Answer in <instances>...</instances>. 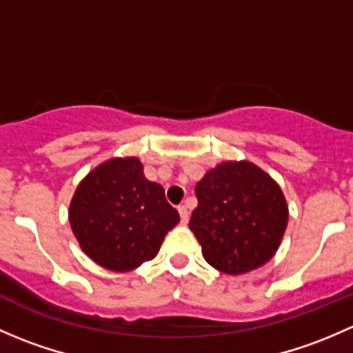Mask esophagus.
Segmentation results:
<instances>
[{
  "instance_id": "obj_1",
  "label": "esophagus",
  "mask_w": 353,
  "mask_h": 353,
  "mask_svg": "<svg viewBox=\"0 0 353 353\" xmlns=\"http://www.w3.org/2000/svg\"><path fill=\"white\" fill-rule=\"evenodd\" d=\"M179 215H181V222L183 223H188V220H190V212H188V208L184 205H181L179 208Z\"/></svg>"
}]
</instances>
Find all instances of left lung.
Wrapping results in <instances>:
<instances>
[{"instance_id": "8db88e82", "label": "left lung", "mask_w": 353, "mask_h": 353, "mask_svg": "<svg viewBox=\"0 0 353 353\" xmlns=\"http://www.w3.org/2000/svg\"><path fill=\"white\" fill-rule=\"evenodd\" d=\"M190 229L206 263L227 275L266 265L285 234L288 205L282 188L248 160H227L196 184Z\"/></svg>"}]
</instances>
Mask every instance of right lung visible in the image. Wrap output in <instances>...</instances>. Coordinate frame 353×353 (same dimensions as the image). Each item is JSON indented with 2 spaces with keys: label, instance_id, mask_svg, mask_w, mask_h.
<instances>
[{
  "label": "right lung",
  "instance_id": "obj_1",
  "mask_svg": "<svg viewBox=\"0 0 353 353\" xmlns=\"http://www.w3.org/2000/svg\"><path fill=\"white\" fill-rule=\"evenodd\" d=\"M68 219L92 261L124 273L155 258L179 213L163 188L145 177L140 159L112 157L80 181Z\"/></svg>",
  "mask_w": 353,
  "mask_h": 353
}]
</instances>
